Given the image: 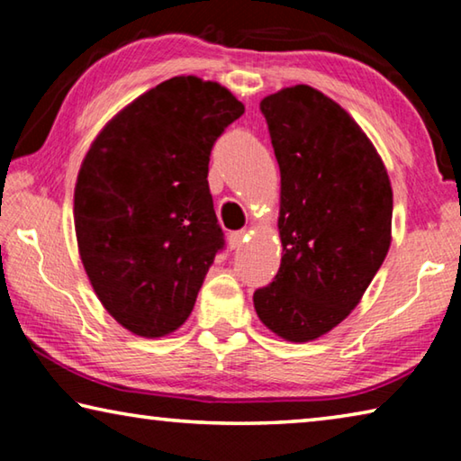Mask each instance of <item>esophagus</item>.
<instances>
[{
	"mask_svg": "<svg viewBox=\"0 0 461 461\" xmlns=\"http://www.w3.org/2000/svg\"><path fill=\"white\" fill-rule=\"evenodd\" d=\"M246 240H248V231L246 230H240V231H231L230 233V246L233 249H240L241 246H244Z\"/></svg>",
	"mask_w": 461,
	"mask_h": 461,
	"instance_id": "1",
	"label": "esophagus"
}]
</instances>
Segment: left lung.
I'll return each instance as SVG.
<instances>
[{
    "mask_svg": "<svg viewBox=\"0 0 461 461\" xmlns=\"http://www.w3.org/2000/svg\"><path fill=\"white\" fill-rule=\"evenodd\" d=\"M260 112L280 168L283 260L254 309L283 339L311 341L352 313L384 262L393 189L368 136L321 91L286 87Z\"/></svg>",
    "mask_w": 461,
    "mask_h": 461,
    "instance_id": "left-lung-1",
    "label": "left lung"
}]
</instances>
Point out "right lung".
<instances>
[{
  "label": "right lung",
  "instance_id": "right-lung-1",
  "mask_svg": "<svg viewBox=\"0 0 461 461\" xmlns=\"http://www.w3.org/2000/svg\"><path fill=\"white\" fill-rule=\"evenodd\" d=\"M244 105L220 83L173 77L99 131L75 185V231L91 286L115 321L162 338L191 315L223 249L209 156Z\"/></svg>",
  "mask_w": 461,
  "mask_h": 461
}]
</instances>
